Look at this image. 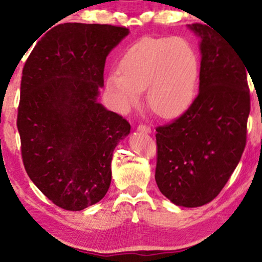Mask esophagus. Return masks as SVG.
<instances>
[{
    "label": "esophagus",
    "instance_id": "1",
    "mask_svg": "<svg viewBox=\"0 0 262 262\" xmlns=\"http://www.w3.org/2000/svg\"><path fill=\"white\" fill-rule=\"evenodd\" d=\"M138 130L141 132V133H145V134L151 133V128L146 124H139L138 125Z\"/></svg>",
    "mask_w": 262,
    "mask_h": 262
}]
</instances>
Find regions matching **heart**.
I'll return each mask as SVG.
<instances>
[{
    "label": "heart",
    "instance_id": "heart-1",
    "mask_svg": "<svg viewBox=\"0 0 262 262\" xmlns=\"http://www.w3.org/2000/svg\"><path fill=\"white\" fill-rule=\"evenodd\" d=\"M200 60L194 48L179 37H144L121 60V72L108 78V87L124 106L138 101L146 88L147 105L169 118L190 106L196 95Z\"/></svg>",
    "mask_w": 262,
    "mask_h": 262
}]
</instances>
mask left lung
<instances>
[{
	"label": "left lung",
	"mask_w": 262,
	"mask_h": 262,
	"mask_svg": "<svg viewBox=\"0 0 262 262\" xmlns=\"http://www.w3.org/2000/svg\"><path fill=\"white\" fill-rule=\"evenodd\" d=\"M190 28L201 37L200 93L183 115L156 128L155 179L174 204L194 208L213 201L239 163L250 92L237 49L210 25Z\"/></svg>",
	"instance_id": "obj_1"
}]
</instances>
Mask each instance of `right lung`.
Segmentation results:
<instances>
[{"label":"right lung","mask_w":262,"mask_h":262,"mask_svg":"<svg viewBox=\"0 0 262 262\" xmlns=\"http://www.w3.org/2000/svg\"><path fill=\"white\" fill-rule=\"evenodd\" d=\"M124 26L65 23L37 42L23 69L16 127L25 170L59 208L78 211L104 198L115 147L130 124L97 98L107 54Z\"/></svg>","instance_id":"1"}]
</instances>
